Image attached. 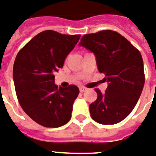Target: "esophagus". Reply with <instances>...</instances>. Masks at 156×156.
<instances>
[{
	"instance_id": "esophagus-1",
	"label": "esophagus",
	"mask_w": 156,
	"mask_h": 156,
	"mask_svg": "<svg viewBox=\"0 0 156 156\" xmlns=\"http://www.w3.org/2000/svg\"><path fill=\"white\" fill-rule=\"evenodd\" d=\"M79 91H80L81 92H83V91H87V88L86 87H79Z\"/></svg>"
}]
</instances>
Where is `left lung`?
<instances>
[{"label": "left lung", "mask_w": 156, "mask_h": 156, "mask_svg": "<svg viewBox=\"0 0 156 156\" xmlns=\"http://www.w3.org/2000/svg\"><path fill=\"white\" fill-rule=\"evenodd\" d=\"M79 46L93 52L108 87L96 88L97 99L89 106L91 119L101 124H115L128 117L145 83L144 66L138 50L117 32L100 31L83 36Z\"/></svg>", "instance_id": "obj_1"}]
</instances>
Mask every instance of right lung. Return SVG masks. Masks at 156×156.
I'll use <instances>...</instances> for the list:
<instances>
[{"mask_svg": "<svg viewBox=\"0 0 156 156\" xmlns=\"http://www.w3.org/2000/svg\"><path fill=\"white\" fill-rule=\"evenodd\" d=\"M80 37L43 31L28 41L15 58L13 78L20 105L43 127L59 128L71 119L79 89L75 85L58 87L54 73L63 67Z\"/></svg>", "mask_w": 156, "mask_h": 156, "instance_id": "1", "label": "right lung"}]
</instances>
